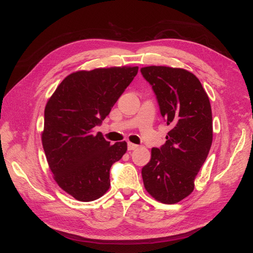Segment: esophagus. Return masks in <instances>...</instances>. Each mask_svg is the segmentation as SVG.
<instances>
[{
  "mask_svg": "<svg viewBox=\"0 0 253 253\" xmlns=\"http://www.w3.org/2000/svg\"><path fill=\"white\" fill-rule=\"evenodd\" d=\"M127 147H128V151H133V150H135V148H138V145L131 143V142H128Z\"/></svg>",
  "mask_w": 253,
  "mask_h": 253,
  "instance_id": "esophagus-1",
  "label": "esophagus"
}]
</instances>
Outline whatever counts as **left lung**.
Wrapping results in <instances>:
<instances>
[{"mask_svg": "<svg viewBox=\"0 0 253 253\" xmlns=\"http://www.w3.org/2000/svg\"><path fill=\"white\" fill-rule=\"evenodd\" d=\"M141 74L152 85L160 114L171 128L166 143L152 148L142 178L153 198L174 204L193 191L194 178L211 150V102L202 84L188 70L148 66L141 68Z\"/></svg>", "mask_w": 253, "mask_h": 253, "instance_id": "1", "label": "left lung"}]
</instances>
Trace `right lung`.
<instances>
[{
	"mask_svg": "<svg viewBox=\"0 0 253 253\" xmlns=\"http://www.w3.org/2000/svg\"><path fill=\"white\" fill-rule=\"evenodd\" d=\"M138 67H111L70 74L44 108L42 141L53 177L75 199L89 202L110 187V169L127 151L95 132L131 83Z\"/></svg>",
	"mask_w": 253,
	"mask_h": 253,
	"instance_id": "1",
	"label": "right lung"
}]
</instances>
